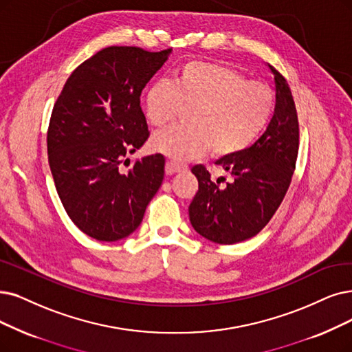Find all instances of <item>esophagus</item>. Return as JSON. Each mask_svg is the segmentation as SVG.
Segmentation results:
<instances>
[{"label": "esophagus", "mask_w": 352, "mask_h": 352, "mask_svg": "<svg viewBox=\"0 0 352 352\" xmlns=\"http://www.w3.org/2000/svg\"><path fill=\"white\" fill-rule=\"evenodd\" d=\"M186 168H188V166L184 163H177V162H172V160L166 163V173L167 175L184 172V170H186Z\"/></svg>", "instance_id": "34e87169"}]
</instances>
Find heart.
Wrapping results in <instances>:
<instances>
[{"label": "heart", "instance_id": "heart-1", "mask_svg": "<svg viewBox=\"0 0 352 352\" xmlns=\"http://www.w3.org/2000/svg\"><path fill=\"white\" fill-rule=\"evenodd\" d=\"M274 105V91L267 83L202 60L182 65L173 83H153L144 95L146 117L154 127L189 109V125H175L151 138L154 150L175 160H189L209 150L215 157L244 151L270 122Z\"/></svg>", "mask_w": 352, "mask_h": 352}]
</instances>
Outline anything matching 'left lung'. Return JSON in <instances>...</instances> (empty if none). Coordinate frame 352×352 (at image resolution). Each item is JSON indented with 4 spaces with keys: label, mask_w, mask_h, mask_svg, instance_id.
Returning a JSON list of instances; mask_svg holds the SVG:
<instances>
[{
    "label": "left lung",
    "mask_w": 352,
    "mask_h": 352,
    "mask_svg": "<svg viewBox=\"0 0 352 352\" xmlns=\"http://www.w3.org/2000/svg\"><path fill=\"white\" fill-rule=\"evenodd\" d=\"M276 82L274 116L251 147L217 162L232 177L221 186L202 164L192 167L198 192L189 205L196 232L217 244L257 235L276 214L290 186L299 153V120L287 80L270 65Z\"/></svg>",
    "instance_id": "1"
}]
</instances>
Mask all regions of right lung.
I'll use <instances>...</instances> for the list:
<instances>
[{
    "instance_id": "obj_1",
    "label": "right lung",
    "mask_w": 352,
    "mask_h": 352,
    "mask_svg": "<svg viewBox=\"0 0 352 352\" xmlns=\"http://www.w3.org/2000/svg\"><path fill=\"white\" fill-rule=\"evenodd\" d=\"M170 53L105 47L70 74L54 102L47 129L54 186L69 218L98 241L135 231L163 182L160 153L135 160L127 172L118 168L147 142L140 95Z\"/></svg>"
}]
</instances>
